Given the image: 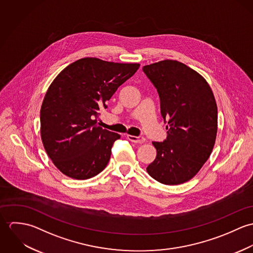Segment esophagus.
<instances>
[{
  "mask_svg": "<svg viewBox=\"0 0 253 253\" xmlns=\"http://www.w3.org/2000/svg\"><path fill=\"white\" fill-rule=\"evenodd\" d=\"M127 139L133 143H143L145 141L144 137L142 136H133V135H127Z\"/></svg>",
  "mask_w": 253,
  "mask_h": 253,
  "instance_id": "34e87169",
  "label": "esophagus"
}]
</instances>
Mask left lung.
Listing matches in <instances>:
<instances>
[{
    "label": "left lung",
    "instance_id": "left-lung-1",
    "mask_svg": "<svg viewBox=\"0 0 253 253\" xmlns=\"http://www.w3.org/2000/svg\"><path fill=\"white\" fill-rule=\"evenodd\" d=\"M145 75L157 88L168 136L153 142L157 156L146 170L166 185L192 179L210 158L217 133V105L208 82L176 60L146 65Z\"/></svg>",
    "mask_w": 253,
    "mask_h": 253
}]
</instances>
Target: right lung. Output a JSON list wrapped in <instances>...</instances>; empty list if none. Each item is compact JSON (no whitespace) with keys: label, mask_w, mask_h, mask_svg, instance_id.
<instances>
[{"label":"right lung","mask_w":253,"mask_h":253,"mask_svg":"<svg viewBox=\"0 0 253 253\" xmlns=\"http://www.w3.org/2000/svg\"><path fill=\"white\" fill-rule=\"evenodd\" d=\"M139 66L85 57L53 80L41 108V137L46 154L63 174L84 180L106 168L112 146L121 136L98 126L96 118Z\"/></svg>","instance_id":"add662e5"}]
</instances>
